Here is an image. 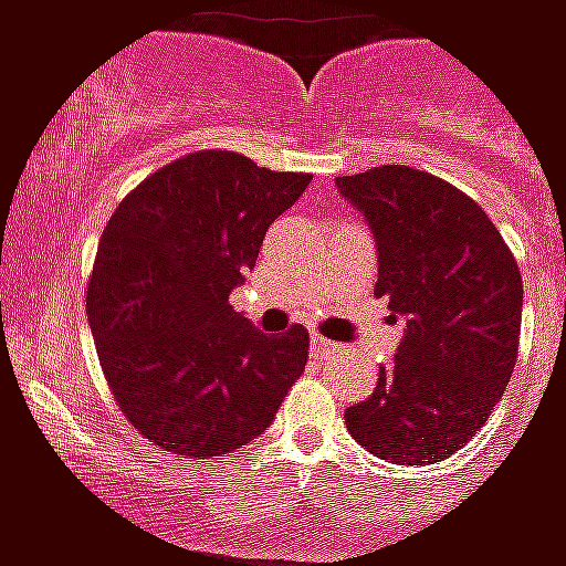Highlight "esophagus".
<instances>
[{"label":"esophagus","instance_id":"1","mask_svg":"<svg viewBox=\"0 0 566 566\" xmlns=\"http://www.w3.org/2000/svg\"><path fill=\"white\" fill-rule=\"evenodd\" d=\"M340 346L332 344V340H326V337H319V335H311V353L319 355V358H326V355L337 353Z\"/></svg>","mask_w":566,"mask_h":566}]
</instances>
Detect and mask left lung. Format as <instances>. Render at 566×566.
Listing matches in <instances>:
<instances>
[{
  "label": "left lung",
  "instance_id": "8db88e82",
  "mask_svg": "<svg viewBox=\"0 0 566 566\" xmlns=\"http://www.w3.org/2000/svg\"><path fill=\"white\" fill-rule=\"evenodd\" d=\"M376 240V296L405 319L394 361L346 429L390 464H434L479 434L514 373L523 279L505 240L467 193L387 164L335 179Z\"/></svg>",
  "mask_w": 566,
  "mask_h": 566
}]
</instances>
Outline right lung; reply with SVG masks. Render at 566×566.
Masks as SVG:
<instances>
[{
	"instance_id": "right-lung-1",
	"label": "right lung",
	"mask_w": 566,
	"mask_h": 566,
	"mask_svg": "<svg viewBox=\"0 0 566 566\" xmlns=\"http://www.w3.org/2000/svg\"><path fill=\"white\" fill-rule=\"evenodd\" d=\"M308 181L226 149L193 153L137 185L102 231L87 319L114 399L155 447L190 458L247 447L305 370L308 328L264 335L229 296Z\"/></svg>"
}]
</instances>
